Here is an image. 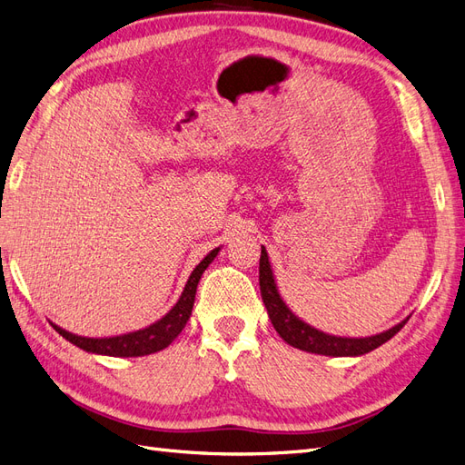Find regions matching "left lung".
<instances>
[{"label": "left lung", "mask_w": 465, "mask_h": 465, "mask_svg": "<svg viewBox=\"0 0 465 465\" xmlns=\"http://www.w3.org/2000/svg\"><path fill=\"white\" fill-rule=\"evenodd\" d=\"M260 291L275 331L283 337L289 345L306 351V353L326 357H359L364 353H371L376 347L391 340V337L405 326L407 320H410V316H407L393 328L371 337H341L311 326V323H306L294 314L283 301V297H281L265 246H262L260 256Z\"/></svg>", "instance_id": "obj_1"}]
</instances>
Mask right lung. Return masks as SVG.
<instances>
[{
	"mask_svg": "<svg viewBox=\"0 0 465 465\" xmlns=\"http://www.w3.org/2000/svg\"><path fill=\"white\" fill-rule=\"evenodd\" d=\"M219 248L211 250L209 254L193 267V272L190 273L186 287L182 291L180 299L176 301V304L168 311L161 320L153 322L151 326H145L142 330L135 331H128L122 335H112V337H85V335H77L67 331L60 326H55L54 322L52 328L58 331L62 337L69 343L77 345L79 349L87 351V353H94V355H106V357H145L151 353H157V351H163L164 347L171 345L178 333L184 330L186 322L192 316V308H193V301H195V289H198L200 279L203 275V272L209 267V263L213 262L219 254Z\"/></svg>",
	"mask_w": 465,
	"mask_h": 465,
	"instance_id": "obj_1",
	"label": "right lung"
}]
</instances>
